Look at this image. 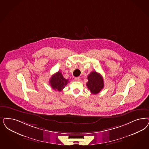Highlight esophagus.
<instances>
[{
	"mask_svg": "<svg viewBox=\"0 0 149 149\" xmlns=\"http://www.w3.org/2000/svg\"><path fill=\"white\" fill-rule=\"evenodd\" d=\"M75 80L76 81H80V77H75Z\"/></svg>",
	"mask_w": 149,
	"mask_h": 149,
	"instance_id": "obj_1",
	"label": "esophagus"
}]
</instances>
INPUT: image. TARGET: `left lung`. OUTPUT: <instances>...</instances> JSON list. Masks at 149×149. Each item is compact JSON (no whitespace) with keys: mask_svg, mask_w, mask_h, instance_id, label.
<instances>
[{"mask_svg":"<svg viewBox=\"0 0 149 149\" xmlns=\"http://www.w3.org/2000/svg\"><path fill=\"white\" fill-rule=\"evenodd\" d=\"M88 81L86 86L93 95L97 94L104 87V82L103 77L101 74L96 71L92 72L87 77Z\"/></svg>","mask_w":149,"mask_h":149,"instance_id":"1","label":"left lung"}]
</instances>
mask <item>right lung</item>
<instances>
[{"label": "right lung", "instance_id": "add662e5", "mask_svg": "<svg viewBox=\"0 0 149 149\" xmlns=\"http://www.w3.org/2000/svg\"><path fill=\"white\" fill-rule=\"evenodd\" d=\"M68 80L63 77L61 72H58L52 76L49 84L54 90L61 91L68 84Z\"/></svg>", "mask_w": 149, "mask_h": 149}]
</instances>
